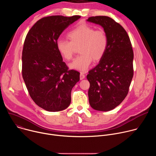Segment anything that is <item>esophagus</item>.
<instances>
[{"label":"esophagus","mask_w":156,"mask_h":156,"mask_svg":"<svg viewBox=\"0 0 156 156\" xmlns=\"http://www.w3.org/2000/svg\"><path fill=\"white\" fill-rule=\"evenodd\" d=\"M84 78H85L84 74L83 72H81V73H80V80H83Z\"/></svg>","instance_id":"1"}]
</instances>
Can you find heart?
Here are the masks:
<instances>
[{"mask_svg": "<svg viewBox=\"0 0 156 156\" xmlns=\"http://www.w3.org/2000/svg\"><path fill=\"white\" fill-rule=\"evenodd\" d=\"M69 41L58 39L56 46L58 52L66 60H72L75 47H79L81 54L70 64V67L81 72L86 71L90 66L93 59L99 61L105 55L108 39L106 33L102 30H96L93 27L83 23L81 24L67 34Z\"/></svg>", "mask_w": 156, "mask_h": 156, "instance_id": "b5f03b06", "label": "heart"}]
</instances>
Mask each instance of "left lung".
Here are the masks:
<instances>
[{
    "instance_id": "left-lung-1",
    "label": "left lung",
    "mask_w": 156,
    "mask_h": 156,
    "mask_svg": "<svg viewBox=\"0 0 156 156\" xmlns=\"http://www.w3.org/2000/svg\"><path fill=\"white\" fill-rule=\"evenodd\" d=\"M87 21L101 25L108 39L107 51L99 64L89 71V102L96 110L109 111L127 96L133 76V51L125 29L107 16L89 17Z\"/></svg>"
}]
</instances>
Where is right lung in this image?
<instances>
[{
    "label": "right lung",
    "instance_id": "1",
    "mask_svg": "<svg viewBox=\"0 0 156 156\" xmlns=\"http://www.w3.org/2000/svg\"><path fill=\"white\" fill-rule=\"evenodd\" d=\"M81 16L54 15L39 20L28 31L22 52V76L30 97L49 112L67 108L80 73L69 70L56 44L62 33Z\"/></svg>",
    "mask_w": 156,
    "mask_h": 156
}]
</instances>
